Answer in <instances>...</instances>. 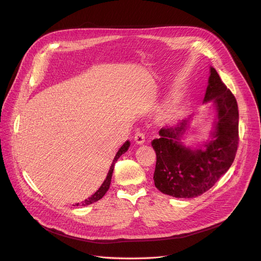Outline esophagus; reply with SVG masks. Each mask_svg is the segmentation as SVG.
Returning a JSON list of instances; mask_svg holds the SVG:
<instances>
[{
  "label": "esophagus",
  "instance_id": "esophagus-1",
  "mask_svg": "<svg viewBox=\"0 0 261 261\" xmlns=\"http://www.w3.org/2000/svg\"><path fill=\"white\" fill-rule=\"evenodd\" d=\"M134 141L136 142V144H144L145 142V134L141 131H138L134 134Z\"/></svg>",
  "mask_w": 261,
  "mask_h": 261
}]
</instances>
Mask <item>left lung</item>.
<instances>
[{
  "label": "left lung",
  "instance_id": "left-lung-1",
  "mask_svg": "<svg viewBox=\"0 0 261 261\" xmlns=\"http://www.w3.org/2000/svg\"><path fill=\"white\" fill-rule=\"evenodd\" d=\"M213 101L217 112L215 130L205 149H190L181 144L189 120L174 128H162L160 138L152 141L156 153L154 184L164 194L192 198L210 190L234 162L238 147V106L217 71L210 69L203 101Z\"/></svg>",
  "mask_w": 261,
  "mask_h": 261
}]
</instances>
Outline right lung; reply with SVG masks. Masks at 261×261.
<instances>
[{
	"label": "right lung",
	"instance_id": "obj_1",
	"mask_svg": "<svg viewBox=\"0 0 261 261\" xmlns=\"http://www.w3.org/2000/svg\"><path fill=\"white\" fill-rule=\"evenodd\" d=\"M129 147H130V142L127 141L123 146H121V147L119 148V150L117 151V153H116V155H115V158H114V160H113V162H112V165H111V167H110V170H109V172H108L106 179L103 180L102 185L99 187V189L96 191V192H95L91 197H89L88 199H86V200L82 201L81 203H75V204H73V205H88V204H91V203H93V202L99 200L103 195L106 194V192H107L109 187H110V184H111V178H112V173H113L114 165H115V163L117 162V160L119 159V156H120L121 154H124V153L128 150Z\"/></svg>",
	"mask_w": 261,
	"mask_h": 261
}]
</instances>
